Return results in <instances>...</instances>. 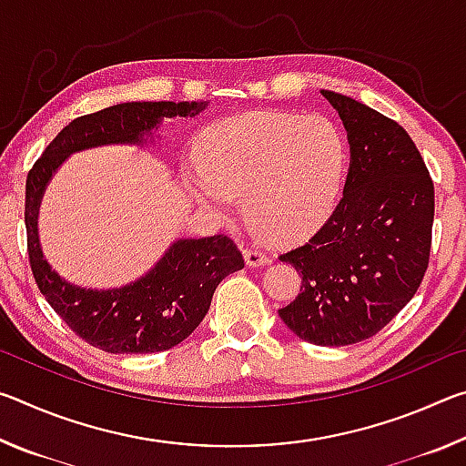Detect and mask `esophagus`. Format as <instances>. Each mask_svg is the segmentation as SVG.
<instances>
[{
  "label": "esophagus",
  "mask_w": 466,
  "mask_h": 466,
  "mask_svg": "<svg viewBox=\"0 0 466 466\" xmlns=\"http://www.w3.org/2000/svg\"><path fill=\"white\" fill-rule=\"evenodd\" d=\"M242 255H244V261H247L248 267H261V265L269 263V257H267L265 252L258 250V248H252V247L244 248Z\"/></svg>",
  "instance_id": "obj_1"
}]
</instances>
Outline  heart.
<instances>
[{"instance_id":"1","label":"heart","mask_w":466,"mask_h":466,"mask_svg":"<svg viewBox=\"0 0 466 466\" xmlns=\"http://www.w3.org/2000/svg\"><path fill=\"white\" fill-rule=\"evenodd\" d=\"M201 166L187 168L185 185L205 211L230 218L232 195H240L257 230L275 240H296L333 211L345 144L325 116L257 110L205 131Z\"/></svg>"}]
</instances>
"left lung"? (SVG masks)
I'll return each instance as SVG.
<instances>
[{"label":"left lung","instance_id":"8db88e82","mask_svg":"<svg viewBox=\"0 0 466 466\" xmlns=\"http://www.w3.org/2000/svg\"><path fill=\"white\" fill-rule=\"evenodd\" d=\"M350 141L343 197L312 238L279 258L302 273L281 320L325 347L364 341L415 296L428 269L433 183L409 133L361 102L322 90Z\"/></svg>","mask_w":466,"mask_h":466}]
</instances>
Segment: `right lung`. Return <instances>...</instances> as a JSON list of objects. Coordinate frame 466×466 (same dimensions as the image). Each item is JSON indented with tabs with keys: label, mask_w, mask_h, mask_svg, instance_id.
<instances>
[{
	"label": "right lung",
	"mask_w": 466,
	"mask_h": 466,
	"mask_svg": "<svg viewBox=\"0 0 466 466\" xmlns=\"http://www.w3.org/2000/svg\"><path fill=\"white\" fill-rule=\"evenodd\" d=\"M208 102H123L77 116L59 131L26 178V240L35 281L51 309L86 343L108 353H156L193 333L209 310L219 281L244 267L236 244L224 234L180 238L144 278L115 289H86L61 279L43 257L38 208L66 157L82 149L139 144L162 119L197 116Z\"/></svg>",
	"instance_id": "right-lung-1"
}]
</instances>
